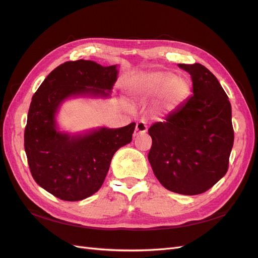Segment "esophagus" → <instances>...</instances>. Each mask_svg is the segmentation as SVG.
I'll return each instance as SVG.
<instances>
[{"label": "esophagus", "mask_w": 258, "mask_h": 258, "mask_svg": "<svg viewBox=\"0 0 258 258\" xmlns=\"http://www.w3.org/2000/svg\"><path fill=\"white\" fill-rule=\"evenodd\" d=\"M146 131H147L146 123L144 121H139L137 123V126H136L135 132H134V137H139L141 135H144V134H146Z\"/></svg>", "instance_id": "obj_1"}]
</instances>
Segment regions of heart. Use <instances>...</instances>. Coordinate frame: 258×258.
I'll return each instance as SVG.
<instances>
[{
  "mask_svg": "<svg viewBox=\"0 0 258 258\" xmlns=\"http://www.w3.org/2000/svg\"><path fill=\"white\" fill-rule=\"evenodd\" d=\"M127 87L130 92L143 98L152 99L159 96L158 108L162 114L175 111L189 97L191 90L188 80L171 72H153L136 76Z\"/></svg>",
  "mask_w": 258,
  "mask_h": 258,
  "instance_id": "heart-1",
  "label": "heart"
}]
</instances>
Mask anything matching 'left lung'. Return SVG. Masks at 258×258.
Segmentation results:
<instances>
[{
  "label": "left lung",
  "mask_w": 258,
  "mask_h": 258,
  "mask_svg": "<svg viewBox=\"0 0 258 258\" xmlns=\"http://www.w3.org/2000/svg\"><path fill=\"white\" fill-rule=\"evenodd\" d=\"M188 72L192 96L166 121L148 129V153L155 176L181 195L207 191L226 174L233 145L231 105L220 82L200 63L177 64Z\"/></svg>",
  "instance_id": "obj_1"
}]
</instances>
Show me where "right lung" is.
<instances>
[{"mask_svg":"<svg viewBox=\"0 0 258 258\" xmlns=\"http://www.w3.org/2000/svg\"><path fill=\"white\" fill-rule=\"evenodd\" d=\"M118 66L68 61L49 73L31 101L25 130V151L31 174L46 191L64 201L92 196L102 186L114 154L132 141L136 122L121 128L98 127L62 131L57 115L75 98L108 99Z\"/></svg>","mask_w":258,"mask_h":258,"instance_id":"obj_1","label":"right lung"}]
</instances>
